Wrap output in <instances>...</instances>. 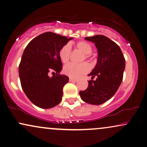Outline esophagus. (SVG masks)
<instances>
[{"mask_svg":"<svg viewBox=\"0 0 147 147\" xmlns=\"http://www.w3.org/2000/svg\"><path fill=\"white\" fill-rule=\"evenodd\" d=\"M69 81H70V82H77V79H74V78H71V77H70V78H69Z\"/></svg>","mask_w":147,"mask_h":147,"instance_id":"34e87169","label":"esophagus"}]
</instances>
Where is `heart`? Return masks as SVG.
Returning a JSON list of instances; mask_svg holds the SVG:
<instances>
[{"instance_id":"obj_1","label":"heart","mask_w":147,"mask_h":147,"mask_svg":"<svg viewBox=\"0 0 147 147\" xmlns=\"http://www.w3.org/2000/svg\"><path fill=\"white\" fill-rule=\"evenodd\" d=\"M75 46L77 49H79L81 52L84 54V56L82 58L83 61L85 59L90 58L92 51V47L90 44L86 41H80L77 42ZM70 53H71L70 46L68 44L63 45L59 51V56L61 61L64 63L68 62L69 59H70ZM90 70V67L86 62L78 65L69 63L63 68V73L71 78L77 79L88 73Z\"/></svg>"}]
</instances>
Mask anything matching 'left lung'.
<instances>
[{"label":"left lung","instance_id":"left-lung-1","mask_svg":"<svg viewBox=\"0 0 147 147\" xmlns=\"http://www.w3.org/2000/svg\"><path fill=\"white\" fill-rule=\"evenodd\" d=\"M85 40L92 42L98 51L96 66L88 76V87L79 92L84 101L92 105H100L110 99L118 90L123 78L125 59L119 46L107 37L96 35L86 37ZM97 77L96 80L92 79Z\"/></svg>","mask_w":147,"mask_h":147}]
</instances>
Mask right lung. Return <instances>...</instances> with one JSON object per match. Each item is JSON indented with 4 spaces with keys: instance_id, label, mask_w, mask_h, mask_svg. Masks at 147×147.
Instances as JSON below:
<instances>
[{
    "instance_id": "1",
    "label": "right lung",
    "mask_w": 147,
    "mask_h": 147,
    "mask_svg": "<svg viewBox=\"0 0 147 147\" xmlns=\"http://www.w3.org/2000/svg\"><path fill=\"white\" fill-rule=\"evenodd\" d=\"M72 39L46 32L33 39L23 52L19 65L21 86L28 98L38 107L51 108L61 102L63 88L69 78L59 74L62 62L59 51ZM50 71L56 75L50 78L47 75Z\"/></svg>"
}]
</instances>
